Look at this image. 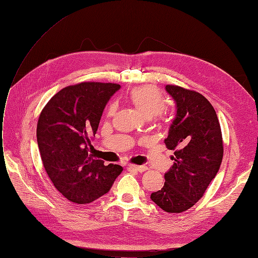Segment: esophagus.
Masks as SVG:
<instances>
[{
	"label": "esophagus",
	"mask_w": 258,
	"mask_h": 258,
	"mask_svg": "<svg viewBox=\"0 0 258 258\" xmlns=\"http://www.w3.org/2000/svg\"><path fill=\"white\" fill-rule=\"evenodd\" d=\"M131 169H134V170H137L139 171V172H145L146 170H148V167L147 166H138V165H130L128 166Z\"/></svg>",
	"instance_id": "obj_1"
}]
</instances>
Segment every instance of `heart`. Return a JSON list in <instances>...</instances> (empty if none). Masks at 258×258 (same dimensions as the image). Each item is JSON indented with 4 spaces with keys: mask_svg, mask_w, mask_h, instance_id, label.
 Returning <instances> with one entry per match:
<instances>
[{
    "mask_svg": "<svg viewBox=\"0 0 258 258\" xmlns=\"http://www.w3.org/2000/svg\"><path fill=\"white\" fill-rule=\"evenodd\" d=\"M131 100L148 117L156 116L166 107V100L163 93L154 86H141L133 89L131 91ZM116 109L117 103L113 102L107 109L108 116H112Z\"/></svg>",
    "mask_w": 258,
    "mask_h": 258,
    "instance_id": "b5f03b06",
    "label": "heart"
}]
</instances>
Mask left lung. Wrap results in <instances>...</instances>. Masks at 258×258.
I'll list each match as a JSON object with an SVG mask.
<instances>
[{"instance_id":"8db88e82","label":"left lung","mask_w":258,"mask_h":258,"mask_svg":"<svg viewBox=\"0 0 258 258\" xmlns=\"http://www.w3.org/2000/svg\"><path fill=\"white\" fill-rule=\"evenodd\" d=\"M167 92L176 103L166 147L174 151L173 166L165 174V185L151 195L167 213L179 214L201 199L217 175L223 158L220 123L209 101L201 93L175 85Z\"/></svg>"}]
</instances>
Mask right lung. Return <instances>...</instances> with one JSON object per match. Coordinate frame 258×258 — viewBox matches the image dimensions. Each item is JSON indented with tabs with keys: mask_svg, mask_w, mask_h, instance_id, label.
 Returning a JSON list of instances; mask_svg holds the SVG:
<instances>
[{
	"mask_svg": "<svg viewBox=\"0 0 258 258\" xmlns=\"http://www.w3.org/2000/svg\"><path fill=\"white\" fill-rule=\"evenodd\" d=\"M120 89L112 83L83 82L68 86L46 103L37 123L43 167L58 191L76 204H88L109 191L122 172L88 152L103 110Z\"/></svg>",
	"mask_w": 258,
	"mask_h": 258,
	"instance_id": "obj_1",
	"label": "right lung"
}]
</instances>
